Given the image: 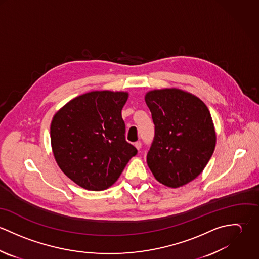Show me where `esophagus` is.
<instances>
[{
	"label": "esophagus",
	"mask_w": 259,
	"mask_h": 259,
	"mask_svg": "<svg viewBox=\"0 0 259 259\" xmlns=\"http://www.w3.org/2000/svg\"><path fill=\"white\" fill-rule=\"evenodd\" d=\"M135 147H136V148H137L138 150H140V149L142 148V143H141V142H137V143H135Z\"/></svg>",
	"instance_id": "34e87169"
}]
</instances>
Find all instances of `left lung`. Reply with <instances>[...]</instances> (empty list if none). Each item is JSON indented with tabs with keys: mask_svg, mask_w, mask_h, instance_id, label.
<instances>
[{
	"mask_svg": "<svg viewBox=\"0 0 259 259\" xmlns=\"http://www.w3.org/2000/svg\"><path fill=\"white\" fill-rule=\"evenodd\" d=\"M145 101L155 125L147 162L153 177L178 188L196 179L217 144L212 117L196 96L180 89L149 91Z\"/></svg>",
	"mask_w": 259,
	"mask_h": 259,
	"instance_id": "left-lung-1",
	"label": "left lung"
}]
</instances>
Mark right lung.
I'll return each instance as SVG.
<instances>
[{
  "label": "right lung",
  "instance_id": "right-lung-1",
  "mask_svg": "<svg viewBox=\"0 0 259 259\" xmlns=\"http://www.w3.org/2000/svg\"><path fill=\"white\" fill-rule=\"evenodd\" d=\"M127 92L93 91L77 96L55 113L51 145L61 170L88 190L113 185L138 152L125 141L121 110Z\"/></svg>",
  "mask_w": 259,
  "mask_h": 259
}]
</instances>
